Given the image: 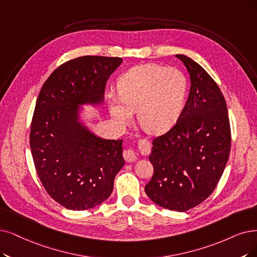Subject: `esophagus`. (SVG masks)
I'll return each instance as SVG.
<instances>
[{
    "label": "esophagus",
    "mask_w": 257,
    "mask_h": 257,
    "mask_svg": "<svg viewBox=\"0 0 257 257\" xmlns=\"http://www.w3.org/2000/svg\"><path fill=\"white\" fill-rule=\"evenodd\" d=\"M123 157H124L126 162H134L137 160L136 154L132 150H125L124 152H123Z\"/></svg>",
    "instance_id": "esophagus-1"
}]
</instances>
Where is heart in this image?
Instances as JSON below:
<instances>
[{"instance_id": "obj_1", "label": "heart", "mask_w": 257, "mask_h": 257, "mask_svg": "<svg viewBox=\"0 0 257 257\" xmlns=\"http://www.w3.org/2000/svg\"><path fill=\"white\" fill-rule=\"evenodd\" d=\"M120 97L108 96V110L117 125L124 127L138 112V121L154 135L170 131L183 110L188 80L181 70L157 64H139L118 80Z\"/></svg>"}]
</instances>
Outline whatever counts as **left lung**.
I'll list each match as a JSON object with an SVG mask.
<instances>
[{
    "instance_id": "obj_1",
    "label": "left lung",
    "mask_w": 257,
    "mask_h": 257,
    "mask_svg": "<svg viewBox=\"0 0 257 257\" xmlns=\"http://www.w3.org/2000/svg\"><path fill=\"white\" fill-rule=\"evenodd\" d=\"M176 58L190 75V93L176 124L153 140L149 159L154 175L145 190L159 207L184 212L216 188L229 159L231 131L218 85L191 58Z\"/></svg>"
}]
</instances>
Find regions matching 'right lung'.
<instances>
[{"mask_svg":"<svg viewBox=\"0 0 257 257\" xmlns=\"http://www.w3.org/2000/svg\"><path fill=\"white\" fill-rule=\"evenodd\" d=\"M122 61L99 56L70 60L40 90L30 150L45 190L66 209L83 211L105 201L124 166L123 140L97 135L82 119L84 106L103 104L106 81Z\"/></svg>","mask_w":257,"mask_h":257,"instance_id":"add662e5","label":"right lung"}]
</instances>
